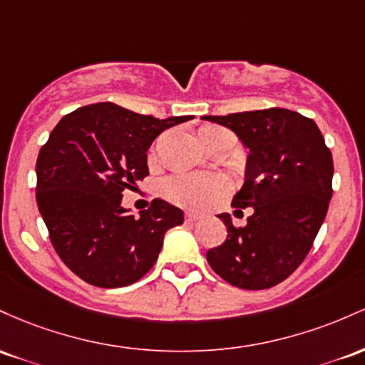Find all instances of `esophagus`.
<instances>
[{
  "label": "esophagus",
  "mask_w": 365,
  "mask_h": 365,
  "mask_svg": "<svg viewBox=\"0 0 365 365\" xmlns=\"http://www.w3.org/2000/svg\"><path fill=\"white\" fill-rule=\"evenodd\" d=\"M198 219L200 215L195 214V212H186V214H184V220H186V222H195V220Z\"/></svg>",
  "instance_id": "1"
}]
</instances>
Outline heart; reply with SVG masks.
Segmentation results:
<instances>
[{
  "instance_id": "1",
  "label": "heart",
  "mask_w": 365,
  "mask_h": 365,
  "mask_svg": "<svg viewBox=\"0 0 365 365\" xmlns=\"http://www.w3.org/2000/svg\"><path fill=\"white\" fill-rule=\"evenodd\" d=\"M219 138L227 139L231 146H235L236 138L226 129L217 128V125H205L200 130V139L205 143ZM226 191L227 181L222 175L217 174H179L162 182V193L169 202L184 208H193V210L208 207Z\"/></svg>"
}]
</instances>
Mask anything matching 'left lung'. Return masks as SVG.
<instances>
[{
    "mask_svg": "<svg viewBox=\"0 0 365 365\" xmlns=\"http://www.w3.org/2000/svg\"><path fill=\"white\" fill-rule=\"evenodd\" d=\"M203 118L235 130L250 148L247 181L232 207L253 208L243 227L219 215L227 237L208 250L207 262L236 288H272L305 260L324 222L333 196V155L312 118L293 110Z\"/></svg>",
    "mask_w": 365,
    "mask_h": 365,
    "instance_id": "8db88e82",
    "label": "left lung"
}]
</instances>
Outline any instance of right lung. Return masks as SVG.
Listing matches in <instances>:
<instances>
[{
	"label": "right lung",
	"mask_w": 365,
	"mask_h": 365,
	"mask_svg": "<svg viewBox=\"0 0 365 365\" xmlns=\"http://www.w3.org/2000/svg\"><path fill=\"white\" fill-rule=\"evenodd\" d=\"M190 118L160 120L112 101L86 105L61 118L41 146L39 212L55 252L81 279L120 288L153 267L165 232L182 224V210L155 198L134 217L120 205L122 193L148 175L153 139Z\"/></svg>",
	"instance_id": "obj_1"
}]
</instances>
